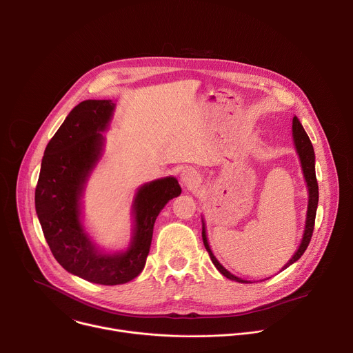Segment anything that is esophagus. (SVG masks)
Returning <instances> with one entry per match:
<instances>
[{"mask_svg": "<svg viewBox=\"0 0 353 353\" xmlns=\"http://www.w3.org/2000/svg\"><path fill=\"white\" fill-rule=\"evenodd\" d=\"M180 180L187 188H192L201 183V173L194 168H187L181 172Z\"/></svg>", "mask_w": 353, "mask_h": 353, "instance_id": "1", "label": "esophagus"}]
</instances>
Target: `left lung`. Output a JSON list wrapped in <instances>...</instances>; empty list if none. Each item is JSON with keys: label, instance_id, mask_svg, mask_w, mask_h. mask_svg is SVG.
I'll return each instance as SVG.
<instances>
[{"label": "left lung", "instance_id": "left-lung-1", "mask_svg": "<svg viewBox=\"0 0 353 353\" xmlns=\"http://www.w3.org/2000/svg\"><path fill=\"white\" fill-rule=\"evenodd\" d=\"M292 134H293V141H294V146L300 158V163H301V170H303L305 174V180L307 183V188H309V205H307V218H306V228H305V233H303V239H301V243L297 248V251L294 253V256L289 260V263L282 268H288L289 265H292L293 263H296L303 253L306 251L312 236H313V230H314V222H316V212H317V205H319V184H317V179H316V168H314V149L313 145L310 142L309 135L306 134L303 125L299 121V119L294 116L293 117V124H292ZM203 241L204 245L208 251V254L211 257V261L214 263V265L216 267V270L226 278L236 281V282H241L245 283L248 281H244L241 278L234 276L233 274H230L214 256L212 250L208 244L207 240V232H205V223L203 221Z\"/></svg>", "mask_w": 353, "mask_h": 353}]
</instances>
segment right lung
<instances>
[{
	"label": "right lung",
	"instance_id": "obj_1",
	"mask_svg": "<svg viewBox=\"0 0 353 353\" xmlns=\"http://www.w3.org/2000/svg\"><path fill=\"white\" fill-rule=\"evenodd\" d=\"M114 110L112 100H83L67 116L46 146L34 191V205L44 239L68 272L100 285H121L141 274L152 241L157 216L181 192L174 177L139 187L132 214L130 247L105 254L94 248L81 223L79 199L85 183L102 157L103 135Z\"/></svg>",
	"mask_w": 353,
	"mask_h": 353
}]
</instances>
